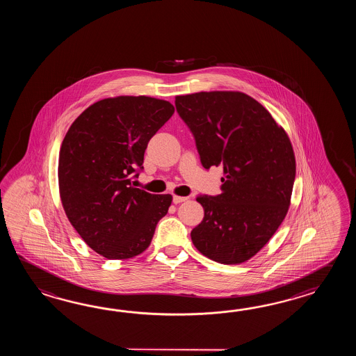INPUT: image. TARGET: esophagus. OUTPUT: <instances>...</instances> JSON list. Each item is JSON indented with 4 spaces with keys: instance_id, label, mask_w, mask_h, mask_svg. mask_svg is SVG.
Instances as JSON below:
<instances>
[{
    "instance_id": "esophagus-1",
    "label": "esophagus",
    "mask_w": 356,
    "mask_h": 356,
    "mask_svg": "<svg viewBox=\"0 0 356 356\" xmlns=\"http://www.w3.org/2000/svg\"><path fill=\"white\" fill-rule=\"evenodd\" d=\"M188 197L175 196L173 197V204H178L187 201Z\"/></svg>"
}]
</instances>
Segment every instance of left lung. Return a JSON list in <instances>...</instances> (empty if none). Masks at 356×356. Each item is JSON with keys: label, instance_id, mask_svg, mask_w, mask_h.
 <instances>
[{"label": "left lung", "instance_id": "obj_1", "mask_svg": "<svg viewBox=\"0 0 356 356\" xmlns=\"http://www.w3.org/2000/svg\"><path fill=\"white\" fill-rule=\"evenodd\" d=\"M204 169H224L221 193L197 196L204 220L191 232L204 256L224 265L253 257L271 239L290 204L296 156L286 132L257 100L239 91L175 98Z\"/></svg>", "mask_w": 356, "mask_h": 356}]
</instances>
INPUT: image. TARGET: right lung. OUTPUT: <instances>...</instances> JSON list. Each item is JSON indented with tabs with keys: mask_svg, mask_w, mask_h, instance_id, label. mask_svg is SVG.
Returning <instances> with one entry per match:
<instances>
[{
	"mask_svg": "<svg viewBox=\"0 0 356 356\" xmlns=\"http://www.w3.org/2000/svg\"><path fill=\"white\" fill-rule=\"evenodd\" d=\"M175 113L150 97L99 100L71 124L60 146V201L85 243L108 259H127L152 243L170 195H152L131 181L143 172L147 144Z\"/></svg>",
	"mask_w": 356,
	"mask_h": 356,
	"instance_id": "right-lung-1",
	"label": "right lung"
}]
</instances>
